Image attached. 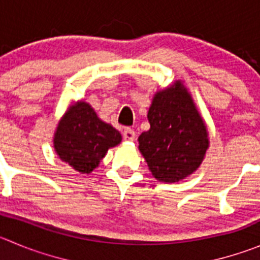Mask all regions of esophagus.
<instances>
[{
  "instance_id": "obj_1",
  "label": "esophagus",
  "mask_w": 260,
  "mask_h": 260,
  "mask_svg": "<svg viewBox=\"0 0 260 260\" xmlns=\"http://www.w3.org/2000/svg\"><path fill=\"white\" fill-rule=\"evenodd\" d=\"M123 138H124L125 141H133L136 138L135 131L131 129V128H125V129L123 131Z\"/></svg>"
}]
</instances>
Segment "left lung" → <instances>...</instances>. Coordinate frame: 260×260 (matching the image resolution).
<instances>
[{
  "label": "left lung",
  "mask_w": 260,
  "mask_h": 260,
  "mask_svg": "<svg viewBox=\"0 0 260 260\" xmlns=\"http://www.w3.org/2000/svg\"><path fill=\"white\" fill-rule=\"evenodd\" d=\"M150 129L138 137V149L152 176L178 182L200 167L209 147L207 125L181 81L156 92L147 113Z\"/></svg>",
  "instance_id": "1"
}]
</instances>
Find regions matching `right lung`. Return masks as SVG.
<instances>
[{
	"mask_svg": "<svg viewBox=\"0 0 260 260\" xmlns=\"http://www.w3.org/2000/svg\"><path fill=\"white\" fill-rule=\"evenodd\" d=\"M120 141L119 131L103 122L89 104L78 101L60 119L53 147L62 161L79 173L88 174Z\"/></svg>",
	"mask_w": 260,
	"mask_h": 260,
	"instance_id": "obj_1",
	"label": "right lung"
}]
</instances>
